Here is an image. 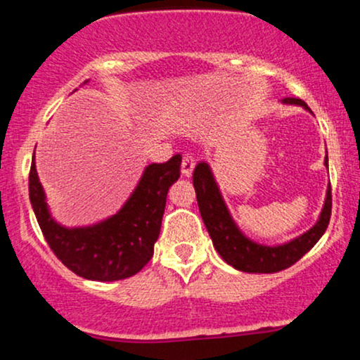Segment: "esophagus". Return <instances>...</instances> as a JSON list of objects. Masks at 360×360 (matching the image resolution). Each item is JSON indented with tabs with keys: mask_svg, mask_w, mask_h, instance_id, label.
Segmentation results:
<instances>
[{
	"mask_svg": "<svg viewBox=\"0 0 360 360\" xmlns=\"http://www.w3.org/2000/svg\"><path fill=\"white\" fill-rule=\"evenodd\" d=\"M194 166H196V160H194V157L191 154H186L183 157V164H181V174L189 177L193 174Z\"/></svg>",
	"mask_w": 360,
	"mask_h": 360,
	"instance_id": "obj_1",
	"label": "esophagus"
}]
</instances>
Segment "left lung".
Returning a JSON list of instances; mask_svg holds the SVG:
<instances>
[{"instance_id":"obj_1","label":"left lung","mask_w":360,"mask_h":360,"mask_svg":"<svg viewBox=\"0 0 360 360\" xmlns=\"http://www.w3.org/2000/svg\"><path fill=\"white\" fill-rule=\"evenodd\" d=\"M283 103L300 105L309 111L307 103L298 98H284ZM325 166L328 167V157L325 159ZM193 184L196 189L201 218L212 237L214 249L226 264L243 272L269 274V272H279L291 267L320 240L328 226L330 214H332V188L328 186L320 218L308 232L292 238L291 242L283 243V245H260V243L247 238L240 232V229L235 225L208 164L200 162L194 167Z\"/></svg>"}]
</instances>
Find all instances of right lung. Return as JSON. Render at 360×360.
Instances as JSON below:
<instances>
[{
  "instance_id": "obj_1",
  "label": "right lung",
  "mask_w": 360,
  "mask_h": 360,
  "mask_svg": "<svg viewBox=\"0 0 360 360\" xmlns=\"http://www.w3.org/2000/svg\"><path fill=\"white\" fill-rule=\"evenodd\" d=\"M176 154L164 164H150L122 210L96 225L65 229L51 217L35 169L28 176V193L45 240L57 259L74 274L91 281H118L142 271L154 255L167 191L181 176Z\"/></svg>"
}]
</instances>
